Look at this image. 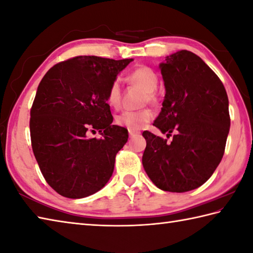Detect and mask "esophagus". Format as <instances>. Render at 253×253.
Listing matches in <instances>:
<instances>
[{
    "label": "esophagus",
    "mask_w": 253,
    "mask_h": 253,
    "mask_svg": "<svg viewBox=\"0 0 253 253\" xmlns=\"http://www.w3.org/2000/svg\"><path fill=\"white\" fill-rule=\"evenodd\" d=\"M139 131H133V130H129V136L130 137H132V136H135V135H139Z\"/></svg>",
    "instance_id": "1"
}]
</instances>
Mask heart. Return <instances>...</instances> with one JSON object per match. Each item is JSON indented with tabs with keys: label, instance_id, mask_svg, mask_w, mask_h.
<instances>
[{
	"label": "heart",
	"instance_id": "b5f03b06",
	"mask_svg": "<svg viewBox=\"0 0 253 253\" xmlns=\"http://www.w3.org/2000/svg\"><path fill=\"white\" fill-rule=\"evenodd\" d=\"M129 81L139 86L143 91L147 92L146 101L155 102L156 95L155 92L158 86V76L152 69L148 67H139L133 70L129 77ZM107 104L110 106L117 108L121 105L122 101V88L120 80H114L110 88L107 91L106 96ZM152 120V112L150 110H141V111H125L117 115L115 122L118 126L125 127L128 130H140L145 127L148 123Z\"/></svg>",
	"mask_w": 253,
	"mask_h": 253
}]
</instances>
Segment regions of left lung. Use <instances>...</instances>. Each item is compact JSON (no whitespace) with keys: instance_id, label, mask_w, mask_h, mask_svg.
<instances>
[{"instance_id":"1","label":"left lung","mask_w":253,"mask_h":253,"mask_svg":"<svg viewBox=\"0 0 253 253\" xmlns=\"http://www.w3.org/2000/svg\"><path fill=\"white\" fill-rule=\"evenodd\" d=\"M166 95L153 126L168 139L143 131L142 166L162 191L183 193L204 184L220 163L229 133L228 96L216 73L196 56L180 50L160 63Z\"/></svg>"}]
</instances>
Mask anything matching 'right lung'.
Returning <instances> with one entry per match:
<instances>
[{"instance_id":"1","label":"right lung","mask_w":253,"mask_h":253,"mask_svg":"<svg viewBox=\"0 0 253 253\" xmlns=\"http://www.w3.org/2000/svg\"><path fill=\"white\" fill-rule=\"evenodd\" d=\"M132 59L79 56L44 74L31 110V139L44 180L68 199H83L111 179L116 153L128 132L112 125L106 96L111 83ZM96 129L103 136L88 138Z\"/></svg>"}]
</instances>
